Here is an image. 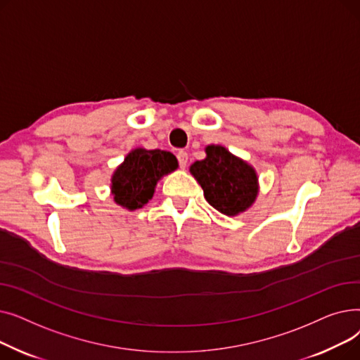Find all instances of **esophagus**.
Returning <instances> with one entry per match:
<instances>
[{
    "mask_svg": "<svg viewBox=\"0 0 360 360\" xmlns=\"http://www.w3.org/2000/svg\"><path fill=\"white\" fill-rule=\"evenodd\" d=\"M176 158H178V162H179V166L182 167V169H185L186 167V163H188V155H186V151H178V155H176Z\"/></svg>",
    "mask_w": 360,
    "mask_h": 360,
    "instance_id": "esophagus-1",
    "label": "esophagus"
}]
</instances>
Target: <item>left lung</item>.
Here are the masks:
<instances>
[{"label": "left lung", "mask_w": 360, "mask_h": 360, "mask_svg": "<svg viewBox=\"0 0 360 360\" xmlns=\"http://www.w3.org/2000/svg\"><path fill=\"white\" fill-rule=\"evenodd\" d=\"M205 155V159L194 162L190 167L205 200L226 216H236L250 209L258 195L255 169L223 146H207Z\"/></svg>", "instance_id": "obj_1"}]
</instances>
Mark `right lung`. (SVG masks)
Listing matches in <instances>:
<instances>
[{
    "label": "right lung",
    "mask_w": 360,
    "mask_h": 360,
    "mask_svg": "<svg viewBox=\"0 0 360 360\" xmlns=\"http://www.w3.org/2000/svg\"><path fill=\"white\" fill-rule=\"evenodd\" d=\"M178 167L176 158L165 150L136 148L112 175V195L128 210L141 209L155 194L158 181Z\"/></svg>",
    "instance_id": "obj_1"
}]
</instances>
